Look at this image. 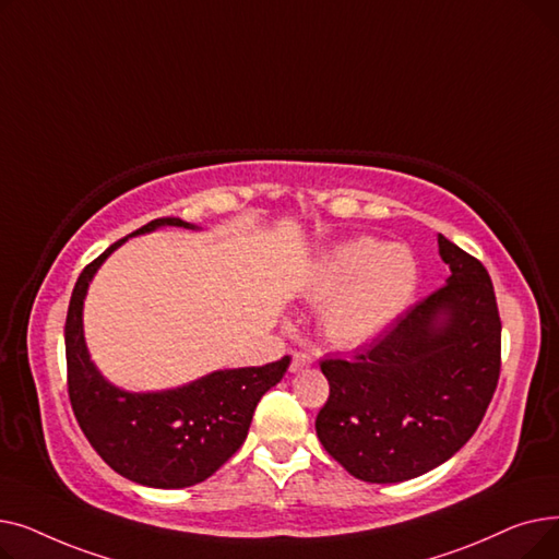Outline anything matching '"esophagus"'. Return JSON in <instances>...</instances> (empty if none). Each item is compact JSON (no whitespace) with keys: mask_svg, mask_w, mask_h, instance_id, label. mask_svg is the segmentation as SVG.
Returning <instances> with one entry per match:
<instances>
[{"mask_svg":"<svg viewBox=\"0 0 559 559\" xmlns=\"http://www.w3.org/2000/svg\"><path fill=\"white\" fill-rule=\"evenodd\" d=\"M308 365H312V356L310 354H304V350H295V354H292L289 371H301Z\"/></svg>","mask_w":559,"mask_h":559,"instance_id":"1","label":"esophagus"}]
</instances>
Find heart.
I'll return each mask as SVG.
<instances>
[{"label": "heart", "instance_id": "obj_1", "mask_svg": "<svg viewBox=\"0 0 559 559\" xmlns=\"http://www.w3.org/2000/svg\"><path fill=\"white\" fill-rule=\"evenodd\" d=\"M419 270L403 245L350 240L321 258L310 295L329 301L324 326L340 346H358L385 333L413 301Z\"/></svg>", "mask_w": 559, "mask_h": 559}]
</instances>
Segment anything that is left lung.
I'll return each instance as SVG.
<instances>
[{"mask_svg": "<svg viewBox=\"0 0 559 559\" xmlns=\"http://www.w3.org/2000/svg\"><path fill=\"white\" fill-rule=\"evenodd\" d=\"M447 285L405 310L354 358H326L319 442L350 476L403 483L455 455L501 376V317L483 262L439 235Z\"/></svg>", "mask_w": 559, "mask_h": 559, "instance_id": "8db88e82", "label": "left lung"}]
</instances>
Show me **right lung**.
Masks as SVG:
<instances>
[{
  "mask_svg": "<svg viewBox=\"0 0 559 559\" xmlns=\"http://www.w3.org/2000/svg\"><path fill=\"white\" fill-rule=\"evenodd\" d=\"M160 226L194 228L163 217L131 235ZM122 242L127 238L85 264L72 292L66 319L70 403L87 442L112 472L146 487H190L211 478L242 447L258 401L283 378L289 356L262 367L213 371L167 392L131 394L110 385L87 356L81 314L87 283Z\"/></svg>",
  "mask_w": 559,
  "mask_h": 559,
  "instance_id": "right-lung-1",
  "label": "right lung"
}]
</instances>
